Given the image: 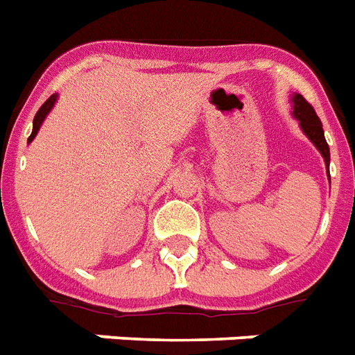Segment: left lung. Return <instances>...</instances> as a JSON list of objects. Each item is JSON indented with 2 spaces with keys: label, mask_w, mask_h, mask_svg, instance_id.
<instances>
[{
  "label": "left lung",
  "mask_w": 355,
  "mask_h": 355,
  "mask_svg": "<svg viewBox=\"0 0 355 355\" xmlns=\"http://www.w3.org/2000/svg\"><path fill=\"white\" fill-rule=\"evenodd\" d=\"M292 103H294V108H292V116H294L297 121H300V127L303 128V132L306 134L310 141L314 143L315 148L321 152L324 163H327V171H329V163H330V148L329 143L324 139V132L323 125H321V119L318 118V114L312 108V105L306 103V99L301 96V94H295L292 98ZM330 175V174H329Z\"/></svg>",
  "instance_id": "8db88e82"
}]
</instances>
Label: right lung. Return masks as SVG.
<instances>
[{
	"instance_id": "right-lung-1",
	"label": "right lung",
	"mask_w": 355,
	"mask_h": 355,
	"mask_svg": "<svg viewBox=\"0 0 355 355\" xmlns=\"http://www.w3.org/2000/svg\"><path fill=\"white\" fill-rule=\"evenodd\" d=\"M55 101H58V94H52L51 98L46 99L45 103L41 105V108L36 112V116H34V125H32V134H31V136H28V143H31L32 139H34V137H36L37 130H40V127H41V123L45 121L46 114L51 112Z\"/></svg>"
}]
</instances>
